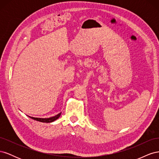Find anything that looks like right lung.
I'll list each match as a JSON object with an SVG mask.
<instances>
[{
  "mask_svg": "<svg viewBox=\"0 0 159 159\" xmlns=\"http://www.w3.org/2000/svg\"><path fill=\"white\" fill-rule=\"evenodd\" d=\"M61 113H58L57 115H55V116H53V117H50L49 118H40V117H31L29 116V115H27L28 117H29L30 118L34 119V120H36L37 121H40V122H42V123H52L53 121H56V119H58L60 117V116L61 115Z\"/></svg>",
  "mask_w": 159,
  "mask_h": 159,
  "instance_id": "add662e5",
  "label": "right lung"
}]
</instances>
